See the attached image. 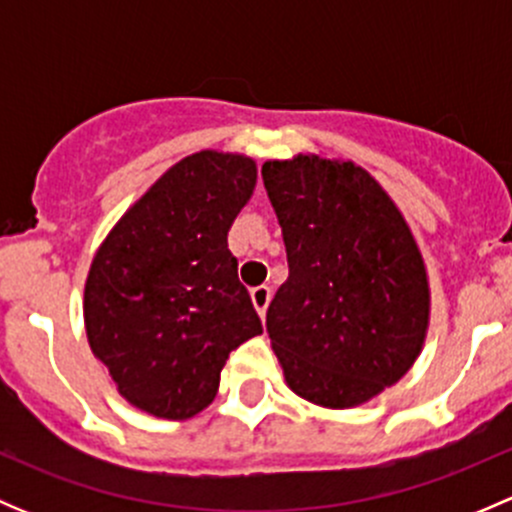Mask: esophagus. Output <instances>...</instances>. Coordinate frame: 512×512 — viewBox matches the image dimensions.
Wrapping results in <instances>:
<instances>
[{"mask_svg":"<svg viewBox=\"0 0 512 512\" xmlns=\"http://www.w3.org/2000/svg\"><path fill=\"white\" fill-rule=\"evenodd\" d=\"M250 297H252V304H255L257 314H260V317L265 319L267 304H270V299H272V289L270 287H255V289H252Z\"/></svg>","mask_w":512,"mask_h":512,"instance_id":"obj_1","label":"esophagus"}]
</instances>
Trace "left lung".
Returning a JSON list of instances; mask_svg holds the SVG:
<instances>
[{"instance_id": "obj_1", "label": "left lung", "mask_w": 512, "mask_h": 512, "mask_svg": "<svg viewBox=\"0 0 512 512\" xmlns=\"http://www.w3.org/2000/svg\"><path fill=\"white\" fill-rule=\"evenodd\" d=\"M287 247L267 334L289 389L352 409L414 366L428 329L426 267L404 215L352 160H267Z\"/></svg>"}]
</instances>
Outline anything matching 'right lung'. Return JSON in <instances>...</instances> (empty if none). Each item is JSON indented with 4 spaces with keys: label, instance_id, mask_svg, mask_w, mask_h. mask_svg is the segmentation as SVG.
Instances as JSON below:
<instances>
[{
    "label": "right lung",
    "instance_id": "1",
    "mask_svg": "<svg viewBox=\"0 0 512 512\" xmlns=\"http://www.w3.org/2000/svg\"><path fill=\"white\" fill-rule=\"evenodd\" d=\"M257 183L255 160L200 151L165 170L91 262V352L136 409L183 421L215 399L227 356L262 334L227 230Z\"/></svg>",
    "mask_w": 512,
    "mask_h": 512
}]
</instances>
